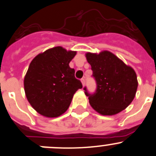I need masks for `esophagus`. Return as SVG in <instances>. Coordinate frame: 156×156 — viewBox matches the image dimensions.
I'll return each mask as SVG.
<instances>
[{
  "label": "esophagus",
  "instance_id": "obj_1",
  "mask_svg": "<svg viewBox=\"0 0 156 156\" xmlns=\"http://www.w3.org/2000/svg\"><path fill=\"white\" fill-rule=\"evenodd\" d=\"M81 83H82V85L84 86V84H85V80H84V78H81Z\"/></svg>",
  "mask_w": 156,
  "mask_h": 156
}]
</instances>
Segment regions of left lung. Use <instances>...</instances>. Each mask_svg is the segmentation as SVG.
I'll list each match as a JSON object with an SVG mask.
<instances>
[{
    "label": "left lung",
    "instance_id": "8db88e82",
    "mask_svg": "<svg viewBox=\"0 0 156 156\" xmlns=\"http://www.w3.org/2000/svg\"><path fill=\"white\" fill-rule=\"evenodd\" d=\"M96 81V90L90 94L84 87L90 106L102 115H114L126 109L136 93L135 71L108 51L86 54Z\"/></svg>",
    "mask_w": 156,
    "mask_h": 156
}]
</instances>
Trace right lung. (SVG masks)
I'll return each instance as SVG.
<instances>
[{"label": "right lung", "instance_id": "add662e5", "mask_svg": "<svg viewBox=\"0 0 156 156\" xmlns=\"http://www.w3.org/2000/svg\"><path fill=\"white\" fill-rule=\"evenodd\" d=\"M75 55L76 52L57 46L36 55L30 64L24 78L26 96L43 116L56 117L64 113L74 94L82 88L75 69L69 66Z\"/></svg>", "mask_w": 156, "mask_h": 156}]
</instances>
